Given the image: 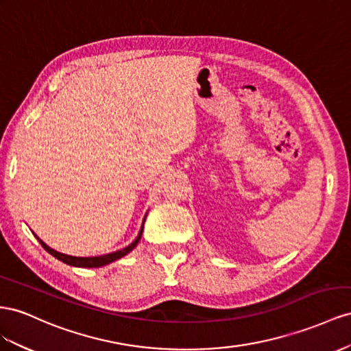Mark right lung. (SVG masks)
<instances>
[{
    "instance_id": "right-lung-1",
    "label": "right lung",
    "mask_w": 351,
    "mask_h": 351,
    "mask_svg": "<svg viewBox=\"0 0 351 351\" xmlns=\"http://www.w3.org/2000/svg\"><path fill=\"white\" fill-rule=\"evenodd\" d=\"M147 215V213H146ZM146 215L143 219V223H141V227H140V232L137 234V238L132 241L128 246H125V248L122 250H118V251H113V252H109V254H103V255H97V257H73V255H68V254H62L59 251H56L53 248H50L49 245L44 243L38 236L35 234V238L40 241V243L43 245V248L51 254L54 258H58L60 261H63L64 264H69V266H73V267H84V269H93V267H101V266H106V264L112 263V261H117L119 260L121 257H124V255H127L128 252H131L132 250L136 248L138 241L141 239V233H143V227H145V221H146Z\"/></svg>"
}]
</instances>
